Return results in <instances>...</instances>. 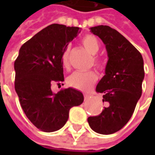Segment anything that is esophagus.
<instances>
[{"mask_svg": "<svg viewBox=\"0 0 155 155\" xmlns=\"http://www.w3.org/2000/svg\"><path fill=\"white\" fill-rule=\"evenodd\" d=\"M91 95L89 93H84V100H87V99H89V98L91 97Z\"/></svg>", "mask_w": 155, "mask_h": 155, "instance_id": "esophagus-1", "label": "esophagus"}]
</instances>
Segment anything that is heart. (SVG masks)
Segmentation results:
<instances>
[{
  "instance_id": "heart-1",
  "label": "heart",
  "mask_w": 155,
  "mask_h": 155,
  "mask_svg": "<svg viewBox=\"0 0 155 155\" xmlns=\"http://www.w3.org/2000/svg\"><path fill=\"white\" fill-rule=\"evenodd\" d=\"M82 45L91 54H96L100 51V44L99 41L94 35H86L82 39ZM70 46L64 49V51L61 55V64L64 69L68 70L70 68ZM94 65L100 69L103 70L104 67V62L100 58L94 56L93 58ZM98 80L97 74L93 71H87V72H81V71H75L71 74L67 78V84L71 87L74 88L76 90L82 91H87L91 89Z\"/></svg>"
}]
</instances>
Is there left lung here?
<instances>
[{
    "label": "left lung",
    "mask_w": 155,
    "mask_h": 155,
    "mask_svg": "<svg viewBox=\"0 0 155 155\" xmlns=\"http://www.w3.org/2000/svg\"><path fill=\"white\" fill-rule=\"evenodd\" d=\"M91 31L104 42L109 60L105 74L96 86V92L103 94L102 101L107 106L101 114L89 117L88 123L94 132L110 134L128 123L142 94L143 57L116 30L98 25Z\"/></svg>",
    "instance_id": "1"
}]
</instances>
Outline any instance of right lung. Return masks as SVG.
Returning a JSON list of instances; mask_svg holds the SVG:
<instances>
[{
    "label": "right lung",
    "mask_w": 155,
    "mask_h": 155,
    "mask_svg": "<svg viewBox=\"0 0 155 155\" xmlns=\"http://www.w3.org/2000/svg\"><path fill=\"white\" fill-rule=\"evenodd\" d=\"M79 27L52 24L22 45L14 64L15 90L26 117L37 129L54 132L64 126L73 106L83 103L81 91L62 89L54 94L51 84L64 81L61 55Z\"/></svg>",
    "instance_id": "1"
}]
</instances>
